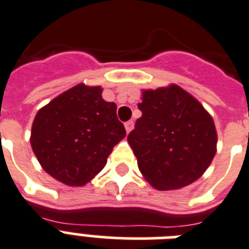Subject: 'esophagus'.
<instances>
[{"mask_svg":"<svg viewBox=\"0 0 249 249\" xmlns=\"http://www.w3.org/2000/svg\"><path fill=\"white\" fill-rule=\"evenodd\" d=\"M134 128V123H133V121H126V123H125V129H126V133H130L131 131V129Z\"/></svg>","mask_w":249,"mask_h":249,"instance_id":"obj_1","label":"esophagus"}]
</instances>
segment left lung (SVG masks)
Instances as JSON below:
<instances>
[{
	"instance_id": "8db88e82",
	"label": "left lung",
	"mask_w": 249,
	"mask_h": 249,
	"mask_svg": "<svg viewBox=\"0 0 249 249\" xmlns=\"http://www.w3.org/2000/svg\"><path fill=\"white\" fill-rule=\"evenodd\" d=\"M138 108L142 116L128 142L145 180L159 191L179 189L197 180L216 153L211 115L175 84L143 90Z\"/></svg>"
}]
</instances>
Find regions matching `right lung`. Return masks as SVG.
<instances>
[{
    "label": "right lung",
    "instance_id": "add662e5",
    "mask_svg": "<svg viewBox=\"0 0 249 249\" xmlns=\"http://www.w3.org/2000/svg\"><path fill=\"white\" fill-rule=\"evenodd\" d=\"M101 87L78 84L42 107L32 125L30 144L40 166L56 180L80 187L107 162L125 138L116 105L101 96Z\"/></svg>",
    "mask_w": 249,
    "mask_h": 249
}]
</instances>
